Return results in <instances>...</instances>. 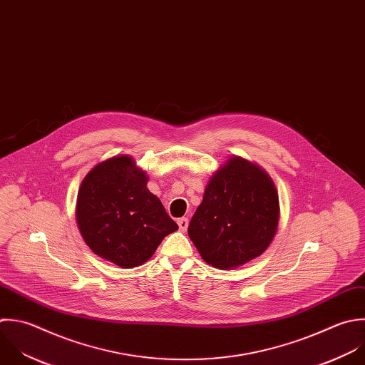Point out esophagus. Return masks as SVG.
Segmentation results:
<instances>
[{
	"mask_svg": "<svg viewBox=\"0 0 365 365\" xmlns=\"http://www.w3.org/2000/svg\"><path fill=\"white\" fill-rule=\"evenodd\" d=\"M178 225H179V229H180L182 232H185V230L187 229V226H189L187 217H180V219H178Z\"/></svg>",
	"mask_w": 365,
	"mask_h": 365,
	"instance_id": "obj_1",
	"label": "esophagus"
}]
</instances>
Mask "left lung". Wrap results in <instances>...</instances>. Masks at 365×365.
Here are the masks:
<instances>
[{
    "mask_svg": "<svg viewBox=\"0 0 365 365\" xmlns=\"http://www.w3.org/2000/svg\"><path fill=\"white\" fill-rule=\"evenodd\" d=\"M279 217L272 178L260 166L233 156L210 178L187 233L207 264L229 270L264 253Z\"/></svg>",
    "mask_w": 365,
    "mask_h": 365,
    "instance_id": "left-lung-1",
    "label": "left lung"
}]
</instances>
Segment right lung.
I'll use <instances>...</instances> for the list:
<instances>
[{
  "instance_id": "obj_1",
  "label": "right lung",
  "mask_w": 365,
  "mask_h": 365,
  "mask_svg": "<svg viewBox=\"0 0 365 365\" xmlns=\"http://www.w3.org/2000/svg\"><path fill=\"white\" fill-rule=\"evenodd\" d=\"M148 176L130 156L98 163L82 180L76 223L89 249L123 269L148 262L178 230L162 202L146 187Z\"/></svg>"
}]
</instances>
